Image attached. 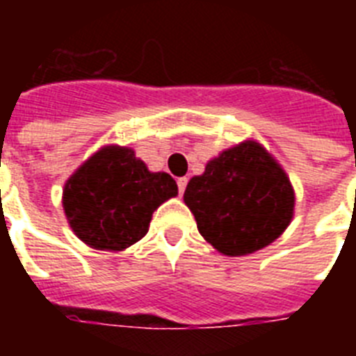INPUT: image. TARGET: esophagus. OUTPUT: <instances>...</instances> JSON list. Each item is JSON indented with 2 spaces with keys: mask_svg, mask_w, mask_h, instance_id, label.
I'll return each instance as SVG.
<instances>
[{
  "mask_svg": "<svg viewBox=\"0 0 356 356\" xmlns=\"http://www.w3.org/2000/svg\"><path fill=\"white\" fill-rule=\"evenodd\" d=\"M186 184H188V179H186V177H181V179H177L179 194H184V190H186Z\"/></svg>",
  "mask_w": 356,
  "mask_h": 356,
  "instance_id": "34e87169",
  "label": "esophagus"
}]
</instances>
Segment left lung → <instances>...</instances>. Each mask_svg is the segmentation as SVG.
Returning <instances> with one entry per match:
<instances>
[{
    "instance_id": "8db88e82",
    "label": "left lung",
    "mask_w": 356,
    "mask_h": 356,
    "mask_svg": "<svg viewBox=\"0 0 356 356\" xmlns=\"http://www.w3.org/2000/svg\"><path fill=\"white\" fill-rule=\"evenodd\" d=\"M293 201L284 170L251 140L212 159L184 190L201 236L231 257L253 253L281 236L292 222Z\"/></svg>"
}]
</instances>
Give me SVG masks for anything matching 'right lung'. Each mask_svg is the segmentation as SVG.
Wrapping results in <instances>:
<instances>
[{
    "mask_svg": "<svg viewBox=\"0 0 356 356\" xmlns=\"http://www.w3.org/2000/svg\"><path fill=\"white\" fill-rule=\"evenodd\" d=\"M175 195L172 175L151 173L133 149L108 145L68 179L63 205L70 227L83 242L122 251L145 236L153 212Z\"/></svg>",
    "mask_w": 356,
    "mask_h": 356,
    "instance_id": "right-lung-1",
    "label": "right lung"
}]
</instances>
